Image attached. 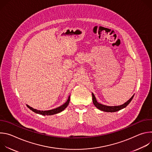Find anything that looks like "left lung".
<instances>
[{"instance_id": "1", "label": "left lung", "mask_w": 152, "mask_h": 152, "mask_svg": "<svg viewBox=\"0 0 152 152\" xmlns=\"http://www.w3.org/2000/svg\"><path fill=\"white\" fill-rule=\"evenodd\" d=\"M134 96V94L131 97V99L128 100L126 102H125L123 104L118 105V106H106V105H104V104L99 103L97 101L94 94L92 93L93 102L94 106L99 110L104 111V112H107V113H114V112H117V111H118L123 109V108L126 107L130 103V102H131Z\"/></svg>"}]
</instances>
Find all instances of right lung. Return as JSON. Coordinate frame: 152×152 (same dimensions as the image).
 I'll return each mask as SVG.
<instances>
[{
	"label": "right lung",
	"mask_w": 152,
	"mask_h": 152,
	"mask_svg": "<svg viewBox=\"0 0 152 152\" xmlns=\"http://www.w3.org/2000/svg\"><path fill=\"white\" fill-rule=\"evenodd\" d=\"M70 95L69 96L67 100L66 101V103H64L63 104H62L61 106L55 108V109L53 110H48V111H40V110H37L36 109H34V108L29 106V105L26 104V106H28V108L31 110H32L33 112L42 115H54V114H58L61 112H62V111H64L66 108L67 107V106L69 104L70 102Z\"/></svg>",
	"instance_id": "right-lung-1"
}]
</instances>
